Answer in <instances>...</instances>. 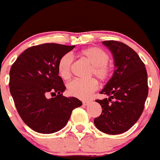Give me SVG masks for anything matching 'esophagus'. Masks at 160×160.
Here are the masks:
<instances>
[{"instance_id":"34e87169","label":"esophagus","mask_w":160,"mask_h":160,"mask_svg":"<svg viewBox=\"0 0 160 160\" xmlns=\"http://www.w3.org/2000/svg\"><path fill=\"white\" fill-rule=\"evenodd\" d=\"M91 102V101H88V100H84L83 102H82V103H83L84 106H88V104Z\"/></svg>"}]
</instances>
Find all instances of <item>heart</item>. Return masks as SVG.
<instances>
[{
  "mask_svg": "<svg viewBox=\"0 0 160 160\" xmlns=\"http://www.w3.org/2000/svg\"><path fill=\"white\" fill-rule=\"evenodd\" d=\"M81 56L92 64L90 74L95 75L98 79H108L112 74V66L108 62L110 55L103 49L98 47H92L81 51ZM73 58L70 53H66L58 61V72L64 79L71 76ZM99 85L94 78L88 80L75 79L68 84V91L72 96L81 99H86L97 90Z\"/></svg>",
  "mask_w": 160,
  "mask_h": 160,
  "instance_id": "heart-1",
  "label": "heart"
}]
</instances>
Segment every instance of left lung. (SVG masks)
<instances>
[{"label":"left lung","instance_id":"obj_1","mask_svg":"<svg viewBox=\"0 0 160 160\" xmlns=\"http://www.w3.org/2000/svg\"><path fill=\"white\" fill-rule=\"evenodd\" d=\"M102 43L113 54L115 70L100 92L109 98L96 100L102 110L94 124L102 132L118 134L129 130L142 115L148 92V75L133 49L118 41Z\"/></svg>","mask_w":160,"mask_h":160}]
</instances>
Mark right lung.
I'll use <instances>...</instances> for the list:
<instances>
[{"label":"right lung","instance_id":"1","mask_svg":"<svg viewBox=\"0 0 160 160\" xmlns=\"http://www.w3.org/2000/svg\"><path fill=\"white\" fill-rule=\"evenodd\" d=\"M74 47L58 43L33 46L11 68L9 88L17 111L35 132H58L67 124L72 110L82 105L77 98L63 96L66 87L58 75L60 58Z\"/></svg>","mask_w":160,"mask_h":160}]
</instances>
